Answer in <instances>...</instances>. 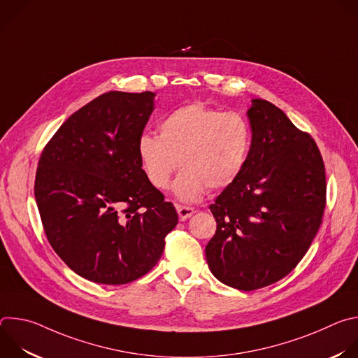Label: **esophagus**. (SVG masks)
I'll list each match as a JSON object with an SVG mask.
<instances>
[{"label":"esophagus","instance_id":"esophagus-1","mask_svg":"<svg viewBox=\"0 0 358 358\" xmlns=\"http://www.w3.org/2000/svg\"><path fill=\"white\" fill-rule=\"evenodd\" d=\"M177 213H178V217L181 221H185L188 220L191 215H194L195 210L192 207H184V206H177Z\"/></svg>","mask_w":358,"mask_h":358}]
</instances>
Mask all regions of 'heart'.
Here are the masks:
<instances>
[{"mask_svg":"<svg viewBox=\"0 0 358 358\" xmlns=\"http://www.w3.org/2000/svg\"><path fill=\"white\" fill-rule=\"evenodd\" d=\"M252 148L248 120L235 112H221L189 103L169 113L159 136L143 134L137 141L140 167L157 189L170 185L177 162L182 171L173 184L184 202L202 198L207 187L224 189L242 174Z\"/></svg>","mask_w":358,"mask_h":358,"instance_id":"obj_1","label":"heart"}]
</instances>
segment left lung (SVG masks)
Returning <instances> with one entry per match:
<instances>
[{
    "instance_id": "8db88e82",
    "label": "left lung",
    "mask_w": 358,
    "mask_h": 358,
    "mask_svg": "<svg viewBox=\"0 0 358 358\" xmlns=\"http://www.w3.org/2000/svg\"><path fill=\"white\" fill-rule=\"evenodd\" d=\"M252 148L239 178L210 206L217 232L206 246L213 275L238 290L289 275L310 248L326 207L316 141L268 100L246 112Z\"/></svg>"
}]
</instances>
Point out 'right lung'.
I'll return each mask as SVG.
<instances>
[{
    "instance_id": "obj_1",
    "label": "right lung",
    "mask_w": 358,
    "mask_h": 358,
    "mask_svg": "<svg viewBox=\"0 0 358 358\" xmlns=\"http://www.w3.org/2000/svg\"><path fill=\"white\" fill-rule=\"evenodd\" d=\"M155 96L100 94L58 129L41 155L34 191L46 238L90 282L124 285L145 275L178 222L137 157Z\"/></svg>"
}]
</instances>
